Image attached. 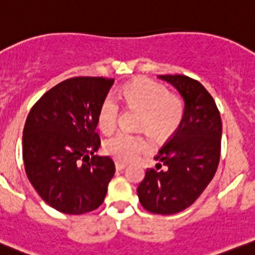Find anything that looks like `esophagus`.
I'll return each mask as SVG.
<instances>
[{"instance_id":"esophagus-1","label":"esophagus","mask_w":255,"mask_h":255,"mask_svg":"<svg viewBox=\"0 0 255 255\" xmlns=\"http://www.w3.org/2000/svg\"><path fill=\"white\" fill-rule=\"evenodd\" d=\"M115 168H116V170H124V169L126 168V164H124V162L116 161L115 162Z\"/></svg>"}]
</instances>
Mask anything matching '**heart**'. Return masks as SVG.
Listing matches in <instances>:
<instances>
[{"label": "heart", "mask_w": 255, "mask_h": 255, "mask_svg": "<svg viewBox=\"0 0 255 255\" xmlns=\"http://www.w3.org/2000/svg\"><path fill=\"white\" fill-rule=\"evenodd\" d=\"M118 98L130 108L141 111L139 128L154 137H166L179 128L183 119L184 104L175 94H169L164 85L149 79H139L126 84ZM120 105L114 95H108L98 113V125L104 132L116 128ZM147 149L140 135L119 132L105 141V151L120 161H131Z\"/></svg>", "instance_id": "heart-1"}]
</instances>
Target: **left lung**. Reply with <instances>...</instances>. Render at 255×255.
I'll list each match as a JSON object with an SVG mask.
<instances>
[{"label": "left lung", "instance_id": "8db88e82", "mask_svg": "<svg viewBox=\"0 0 255 255\" xmlns=\"http://www.w3.org/2000/svg\"><path fill=\"white\" fill-rule=\"evenodd\" d=\"M184 101L181 123L159 150L156 170L147 169L137 186L144 209L175 214L190 207L212 181L220 159L222 119L214 99L196 80L184 75H161ZM165 171H159L161 164Z\"/></svg>", "mask_w": 255, "mask_h": 255}]
</instances>
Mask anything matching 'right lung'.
<instances>
[{
    "instance_id": "obj_1",
    "label": "right lung",
    "mask_w": 255,
    "mask_h": 255,
    "mask_svg": "<svg viewBox=\"0 0 255 255\" xmlns=\"http://www.w3.org/2000/svg\"><path fill=\"white\" fill-rule=\"evenodd\" d=\"M113 84L104 77L65 80L26 119L22 156L28 180L43 202L65 214L98 209L115 174L110 157L94 155L100 146L99 109Z\"/></svg>"
}]
</instances>
